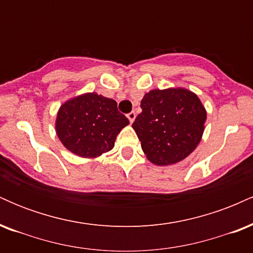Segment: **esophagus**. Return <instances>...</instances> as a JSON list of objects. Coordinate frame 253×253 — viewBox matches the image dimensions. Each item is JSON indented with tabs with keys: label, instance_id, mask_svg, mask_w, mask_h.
Instances as JSON below:
<instances>
[{
	"label": "esophagus",
	"instance_id": "esophagus-1",
	"mask_svg": "<svg viewBox=\"0 0 253 253\" xmlns=\"http://www.w3.org/2000/svg\"><path fill=\"white\" fill-rule=\"evenodd\" d=\"M127 118H128L129 123H133V121H134V119H135V113L134 112L128 113V114H127Z\"/></svg>",
	"mask_w": 253,
	"mask_h": 253
}]
</instances>
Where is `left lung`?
Instances as JSON below:
<instances>
[{
  "instance_id": "left-lung-1",
  "label": "left lung",
  "mask_w": 253,
  "mask_h": 253,
  "mask_svg": "<svg viewBox=\"0 0 253 253\" xmlns=\"http://www.w3.org/2000/svg\"><path fill=\"white\" fill-rule=\"evenodd\" d=\"M140 107L143 112L132 127L151 163H178L201 141L207 113L194 92L183 88L151 90Z\"/></svg>"
}]
</instances>
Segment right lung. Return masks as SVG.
Masks as SVG:
<instances>
[{"mask_svg": "<svg viewBox=\"0 0 253 253\" xmlns=\"http://www.w3.org/2000/svg\"><path fill=\"white\" fill-rule=\"evenodd\" d=\"M128 124L114 100L88 92L62 104L57 114L56 132L70 152L95 158L114 147L117 135Z\"/></svg>", "mask_w": 253, "mask_h": 253, "instance_id": "1", "label": "right lung"}]
</instances>
